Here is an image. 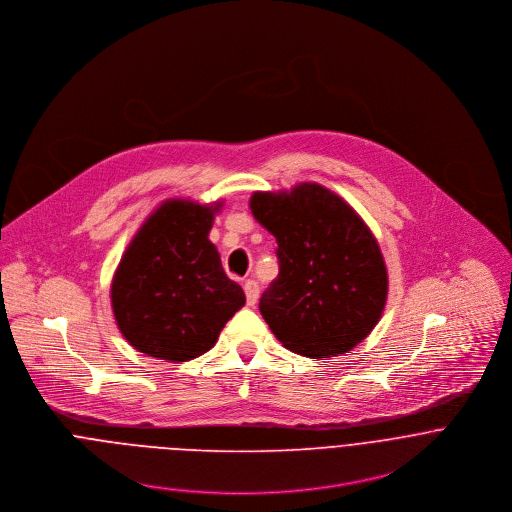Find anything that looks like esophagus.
<instances>
[{"mask_svg":"<svg viewBox=\"0 0 512 512\" xmlns=\"http://www.w3.org/2000/svg\"><path fill=\"white\" fill-rule=\"evenodd\" d=\"M244 293H246V303H248L250 307H254L256 301H258V284H256L254 280L244 282Z\"/></svg>","mask_w":512,"mask_h":512,"instance_id":"34e87169","label":"esophagus"}]
</instances>
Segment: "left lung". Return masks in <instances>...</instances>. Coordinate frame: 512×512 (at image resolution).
Here are the masks:
<instances>
[{
  "instance_id": "8db88e82",
  "label": "left lung",
  "mask_w": 512,
  "mask_h": 512,
  "mask_svg": "<svg viewBox=\"0 0 512 512\" xmlns=\"http://www.w3.org/2000/svg\"><path fill=\"white\" fill-rule=\"evenodd\" d=\"M250 211L278 242L280 274L260 299L278 341L329 359L366 339L386 305L388 272L359 213L319 183L256 191Z\"/></svg>"
}]
</instances>
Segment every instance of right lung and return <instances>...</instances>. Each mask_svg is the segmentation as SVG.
Returning <instances> with one entry per match:
<instances>
[{
  "label": "right lung",
  "mask_w": 512,
  "mask_h": 512,
  "mask_svg": "<svg viewBox=\"0 0 512 512\" xmlns=\"http://www.w3.org/2000/svg\"><path fill=\"white\" fill-rule=\"evenodd\" d=\"M222 203L163 201L130 240L114 272L116 325L140 353L185 363L215 347L226 321L246 303L209 240Z\"/></svg>",
  "instance_id": "add662e5"
}]
</instances>
